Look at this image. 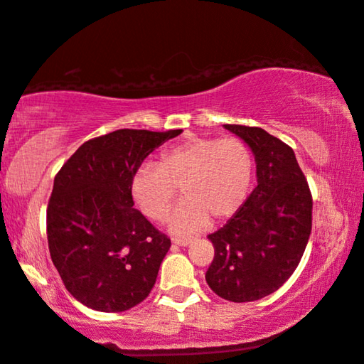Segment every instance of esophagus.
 Masks as SVG:
<instances>
[{
	"label": "esophagus",
	"mask_w": 364,
	"mask_h": 364,
	"mask_svg": "<svg viewBox=\"0 0 364 364\" xmlns=\"http://www.w3.org/2000/svg\"><path fill=\"white\" fill-rule=\"evenodd\" d=\"M173 243L178 246H189L193 243L191 238H173Z\"/></svg>",
	"instance_id": "34e87169"
}]
</instances>
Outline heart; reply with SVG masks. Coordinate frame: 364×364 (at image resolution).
I'll return each instance as SVG.
<instances>
[{
	"label": "heart",
	"instance_id": "obj_1",
	"mask_svg": "<svg viewBox=\"0 0 364 364\" xmlns=\"http://www.w3.org/2000/svg\"><path fill=\"white\" fill-rule=\"evenodd\" d=\"M255 180V154L240 137H189L144 165L131 180V196L144 215L165 220L178 189L184 200L170 218L176 235L194 233L232 218L246 203Z\"/></svg>",
	"mask_w": 364,
	"mask_h": 364
}]
</instances>
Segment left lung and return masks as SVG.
Returning <instances> with one entry per match:
<instances>
[{
	"instance_id": "1",
	"label": "left lung",
	"mask_w": 364,
	"mask_h": 364,
	"mask_svg": "<svg viewBox=\"0 0 364 364\" xmlns=\"http://www.w3.org/2000/svg\"><path fill=\"white\" fill-rule=\"evenodd\" d=\"M251 147L257 186L215 233L205 280L233 303L270 295L295 272L313 227V198L295 152L262 128L223 124Z\"/></svg>"
}]
</instances>
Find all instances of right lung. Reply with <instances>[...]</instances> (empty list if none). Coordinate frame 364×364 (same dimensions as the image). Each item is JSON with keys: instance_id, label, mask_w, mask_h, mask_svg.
I'll use <instances>...</instances> for the list:
<instances>
[{"instance_id": "1", "label": "right lung", "mask_w": 364, "mask_h": 364, "mask_svg": "<svg viewBox=\"0 0 364 364\" xmlns=\"http://www.w3.org/2000/svg\"><path fill=\"white\" fill-rule=\"evenodd\" d=\"M181 129H118L84 142L53 183L50 256L66 290L90 309L121 313L151 293L171 241L134 209L131 180Z\"/></svg>"}]
</instances>
